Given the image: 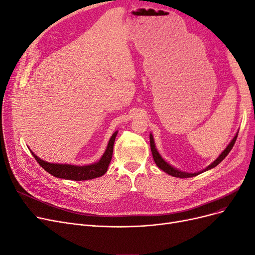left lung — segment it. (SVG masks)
<instances>
[{"mask_svg": "<svg viewBox=\"0 0 255 255\" xmlns=\"http://www.w3.org/2000/svg\"><path fill=\"white\" fill-rule=\"evenodd\" d=\"M237 135H238V133L235 134V136L233 137V139L231 140V142L227 145V148L221 152L220 155H219L217 158H216L212 164H210L206 168H204L203 170L198 171V172H185V171L179 170V169H177V168H175V167H173L172 165L167 163V161H166L163 157H161V155L158 153V151H157V149H156V146H155V142H154V138H153V135H152V134H150L151 152H152V155H153V159H154V161H155V164L157 165V167H158L159 169H161V170L165 171V172L168 173V174L172 175V176L181 177V179H185V177H192V176H196V175H198V174H200V173H202V172H205V171H207V170H211V169L215 168L218 164H220L221 161L226 158V156L230 153V151L232 150L233 145H234V143H235V141H236Z\"/></svg>", "mask_w": 255, "mask_h": 255, "instance_id": "1", "label": "left lung"}]
</instances>
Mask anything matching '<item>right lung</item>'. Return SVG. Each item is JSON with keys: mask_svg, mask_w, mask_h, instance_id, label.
<instances>
[{"mask_svg": "<svg viewBox=\"0 0 255 255\" xmlns=\"http://www.w3.org/2000/svg\"><path fill=\"white\" fill-rule=\"evenodd\" d=\"M118 134V130L112 135L111 139L107 143L106 150L103 153L98 161L94 164L89 165H70V164H56V163H49L41 158L38 157L36 154L32 151L33 156L38 161L45 171L52 174L55 177H59V179L64 180H71V181H87L91 179H96V177L102 176L104 173H106L107 168L110 166V163L113 156V150H114V142L116 139V136Z\"/></svg>", "mask_w": 255, "mask_h": 255, "instance_id": "1", "label": "right lung"}]
</instances>
